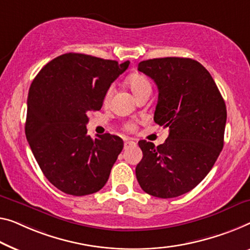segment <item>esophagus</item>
<instances>
[{"label": "esophagus", "mask_w": 250, "mask_h": 250, "mask_svg": "<svg viewBox=\"0 0 250 250\" xmlns=\"http://www.w3.org/2000/svg\"><path fill=\"white\" fill-rule=\"evenodd\" d=\"M133 145H136V143H135V141H133L132 139H126V140L125 141V149L129 148L130 146H133Z\"/></svg>", "instance_id": "esophagus-1"}]
</instances>
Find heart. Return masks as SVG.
Instances as JSON below:
<instances>
[{
    "mask_svg": "<svg viewBox=\"0 0 250 250\" xmlns=\"http://www.w3.org/2000/svg\"><path fill=\"white\" fill-rule=\"evenodd\" d=\"M128 85H129L130 89L132 91L133 94H135L136 98L139 94H141V93H144L145 91H151L150 82H149L144 75H140V74H133V75L130 76L128 78ZM112 92H113L112 87H109L106 89L105 94H104V98H103L104 104L109 103L111 95H112ZM126 129L132 130V129H135V126H133L132 125H126Z\"/></svg>",
    "mask_w": 250,
    "mask_h": 250,
    "instance_id": "heart-1",
    "label": "heart"
}]
</instances>
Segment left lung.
Instances as JSON below:
<instances>
[{"instance_id":"left-lung-1","label":"left lung","mask_w":250,"mask_h":250,"mask_svg":"<svg viewBox=\"0 0 250 250\" xmlns=\"http://www.w3.org/2000/svg\"><path fill=\"white\" fill-rule=\"evenodd\" d=\"M138 70L158 87L154 121L169 128L163 145L138 143L144 155L136 167L138 183L152 196H180L207 176L220 155L226 103L210 73L194 59H148Z\"/></svg>"}]
</instances>
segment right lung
I'll return each instance as SVG.
<instances>
[{"label":"right lung","mask_w":250,"mask_h":250,"mask_svg":"<svg viewBox=\"0 0 250 250\" xmlns=\"http://www.w3.org/2000/svg\"><path fill=\"white\" fill-rule=\"evenodd\" d=\"M129 64L68 53L44 65L32 81L25 136L44 176L66 194H93L109 180L124 141L110 133L93 139L87 113L101 109L106 89Z\"/></svg>","instance_id":"obj_1"}]
</instances>
